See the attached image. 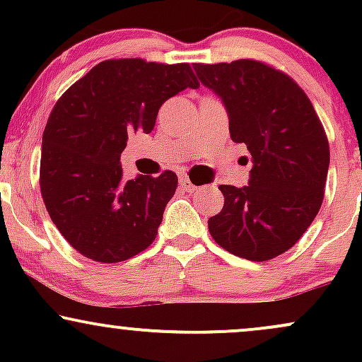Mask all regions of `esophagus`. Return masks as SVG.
<instances>
[{
  "mask_svg": "<svg viewBox=\"0 0 362 362\" xmlns=\"http://www.w3.org/2000/svg\"><path fill=\"white\" fill-rule=\"evenodd\" d=\"M180 187L184 190H187V192H197L199 189H201V187H197V185H194L192 182H190V178L187 177V175H182L180 177Z\"/></svg>",
  "mask_w": 362,
  "mask_h": 362,
  "instance_id": "1",
  "label": "esophagus"
}]
</instances>
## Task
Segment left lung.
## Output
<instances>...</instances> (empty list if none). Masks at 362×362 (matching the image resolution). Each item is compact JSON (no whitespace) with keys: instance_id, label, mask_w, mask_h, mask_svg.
I'll list each match as a JSON object with an SVG mask.
<instances>
[{"instance_id":"left-lung-1","label":"left lung","mask_w":362,"mask_h":362,"mask_svg":"<svg viewBox=\"0 0 362 362\" xmlns=\"http://www.w3.org/2000/svg\"><path fill=\"white\" fill-rule=\"evenodd\" d=\"M199 80L223 98L235 143L247 144V187L219 185L221 213L207 226L214 242L242 259L288 252L313 223L325 194L330 148L308 95L267 62H195Z\"/></svg>"}]
</instances>
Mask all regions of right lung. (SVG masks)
Returning a JSON list of instances; mask_svg holds the SVG:
<instances>
[{
  "label": "right lung",
  "instance_id": "obj_1",
  "mask_svg": "<svg viewBox=\"0 0 362 362\" xmlns=\"http://www.w3.org/2000/svg\"><path fill=\"white\" fill-rule=\"evenodd\" d=\"M197 86L189 62L124 57L98 62L56 102L42 136L40 194L83 257L115 264L155 242L177 173L126 180L120 153L129 132L153 131L163 102Z\"/></svg>",
  "mask_w": 362,
  "mask_h": 362
}]
</instances>
